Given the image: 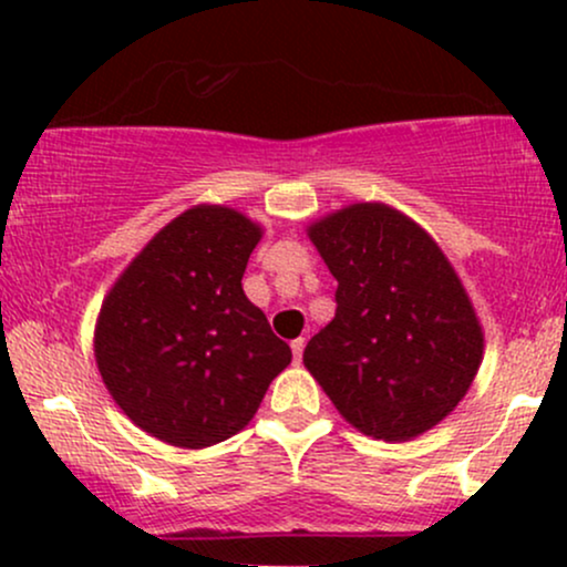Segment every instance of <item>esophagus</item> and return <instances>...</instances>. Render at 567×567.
<instances>
[{
    "label": "esophagus",
    "mask_w": 567,
    "mask_h": 567,
    "mask_svg": "<svg viewBox=\"0 0 567 567\" xmlns=\"http://www.w3.org/2000/svg\"><path fill=\"white\" fill-rule=\"evenodd\" d=\"M303 347H306L303 338H296V341L290 343V349H292V360H296V362H301V357H303Z\"/></svg>",
    "instance_id": "obj_1"
}]
</instances>
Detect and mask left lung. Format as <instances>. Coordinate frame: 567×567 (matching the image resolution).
Masks as SVG:
<instances>
[{
    "label": "left lung",
    "mask_w": 567,
    "mask_h": 567,
    "mask_svg": "<svg viewBox=\"0 0 567 567\" xmlns=\"http://www.w3.org/2000/svg\"><path fill=\"white\" fill-rule=\"evenodd\" d=\"M336 277V317L303 365L357 432L408 442L470 392L485 333L470 292L426 229L383 202L306 226Z\"/></svg>",
    "instance_id": "1"
}]
</instances>
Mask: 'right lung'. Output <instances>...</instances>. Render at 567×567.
<instances>
[{
    "label": "right lung",
    "mask_w": 567,
    "mask_h": 567,
    "mask_svg": "<svg viewBox=\"0 0 567 567\" xmlns=\"http://www.w3.org/2000/svg\"><path fill=\"white\" fill-rule=\"evenodd\" d=\"M261 224L194 205L148 239L95 320V362L122 413L167 445L202 451L243 432L290 365L247 301L243 275Z\"/></svg>",
    "instance_id": "1"
}]
</instances>
